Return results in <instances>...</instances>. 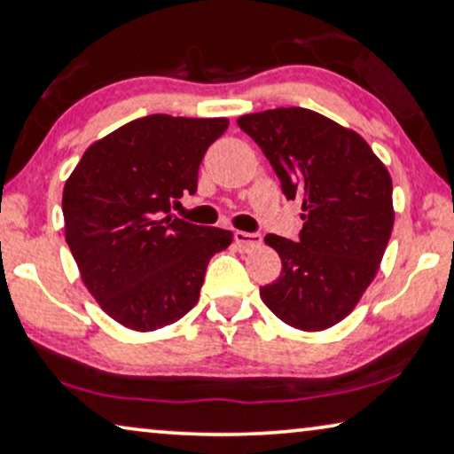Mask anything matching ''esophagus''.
Wrapping results in <instances>:
<instances>
[{"instance_id": "esophagus-1", "label": "esophagus", "mask_w": 454, "mask_h": 454, "mask_svg": "<svg viewBox=\"0 0 454 454\" xmlns=\"http://www.w3.org/2000/svg\"><path fill=\"white\" fill-rule=\"evenodd\" d=\"M233 239L239 247H246V250H247V247L258 246L260 241H262V235H260V233H247V231H235Z\"/></svg>"}]
</instances>
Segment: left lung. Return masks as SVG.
<instances>
[{
  "label": "left lung",
  "instance_id": "1",
  "mask_svg": "<svg viewBox=\"0 0 454 454\" xmlns=\"http://www.w3.org/2000/svg\"><path fill=\"white\" fill-rule=\"evenodd\" d=\"M287 200H300V238L269 233L281 256L277 281L260 297L285 325L325 331L351 314L374 281L393 233V179L353 129L303 107L241 115Z\"/></svg>",
  "mask_w": 454,
  "mask_h": 454
}]
</instances>
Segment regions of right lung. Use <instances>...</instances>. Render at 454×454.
I'll list each match as a JSON object with an SVG mask.
<instances>
[{
  "label": "right lung",
  "mask_w": 454,
  "mask_h": 454,
  "mask_svg": "<svg viewBox=\"0 0 454 454\" xmlns=\"http://www.w3.org/2000/svg\"><path fill=\"white\" fill-rule=\"evenodd\" d=\"M225 117L154 114L86 148L61 198L66 241L86 289L138 333L173 325L196 306L210 258L233 233L171 215L198 188L204 153Z\"/></svg>",
  "instance_id": "add662e5"
}]
</instances>
